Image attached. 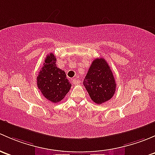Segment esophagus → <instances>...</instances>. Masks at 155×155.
<instances>
[{
    "instance_id": "esophagus-1",
    "label": "esophagus",
    "mask_w": 155,
    "mask_h": 155,
    "mask_svg": "<svg viewBox=\"0 0 155 155\" xmlns=\"http://www.w3.org/2000/svg\"><path fill=\"white\" fill-rule=\"evenodd\" d=\"M72 83L74 84H80V80L77 79V78H73L72 79Z\"/></svg>"
}]
</instances>
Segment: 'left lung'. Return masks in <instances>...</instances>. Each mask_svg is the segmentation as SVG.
<instances>
[{"label": "left lung", "mask_w": 155, "mask_h": 155, "mask_svg": "<svg viewBox=\"0 0 155 155\" xmlns=\"http://www.w3.org/2000/svg\"><path fill=\"white\" fill-rule=\"evenodd\" d=\"M92 101L97 104L109 101L114 95L116 84L113 71L104 58L93 60L84 81Z\"/></svg>", "instance_id": "1"}]
</instances>
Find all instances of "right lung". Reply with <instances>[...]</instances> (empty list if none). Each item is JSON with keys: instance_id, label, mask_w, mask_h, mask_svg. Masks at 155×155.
<instances>
[{"instance_id": "add662e5", "label": "right lung", "mask_w": 155, "mask_h": 155, "mask_svg": "<svg viewBox=\"0 0 155 155\" xmlns=\"http://www.w3.org/2000/svg\"><path fill=\"white\" fill-rule=\"evenodd\" d=\"M56 61L53 54L47 55L36 79L43 96L53 103L61 101L71 87L65 71L57 66Z\"/></svg>"}]
</instances>
